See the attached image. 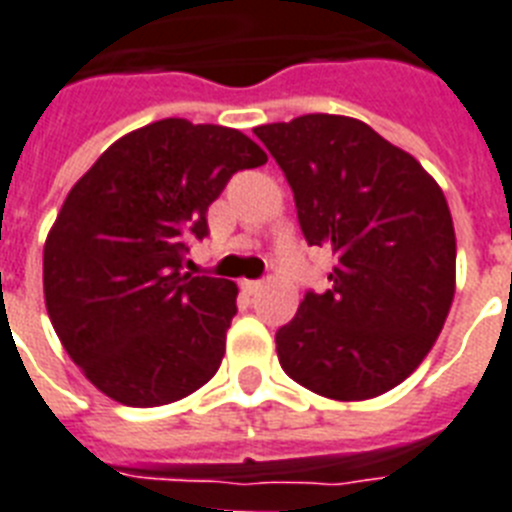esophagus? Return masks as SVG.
Here are the masks:
<instances>
[{
  "label": "esophagus",
  "instance_id": "34e87169",
  "mask_svg": "<svg viewBox=\"0 0 512 512\" xmlns=\"http://www.w3.org/2000/svg\"><path fill=\"white\" fill-rule=\"evenodd\" d=\"M240 287H243V293L256 295L261 290V287H264V282H259V280H243V282H240Z\"/></svg>",
  "mask_w": 512,
  "mask_h": 512
}]
</instances>
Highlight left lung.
<instances>
[{"mask_svg": "<svg viewBox=\"0 0 512 512\" xmlns=\"http://www.w3.org/2000/svg\"><path fill=\"white\" fill-rule=\"evenodd\" d=\"M293 188L308 246L332 248L329 290L277 332L293 382L340 403L379 398L434 348L455 295V227L429 172L345 114L253 128Z\"/></svg>", "mask_w": 512, "mask_h": 512, "instance_id": "1", "label": "left lung"}]
</instances>
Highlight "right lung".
Here are the masks:
<instances>
[{
  "label": "right lung",
  "mask_w": 512,
  "mask_h": 512,
  "mask_svg": "<svg viewBox=\"0 0 512 512\" xmlns=\"http://www.w3.org/2000/svg\"><path fill=\"white\" fill-rule=\"evenodd\" d=\"M266 162L235 128L180 117L130 130L70 188L44 243L62 348L107 398L156 408L217 374L238 285L180 272L185 240L238 170Z\"/></svg>",
  "instance_id": "obj_1"
}]
</instances>
